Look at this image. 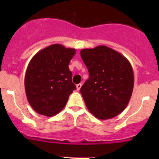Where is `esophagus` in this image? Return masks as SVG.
I'll use <instances>...</instances> for the list:
<instances>
[{
    "label": "esophagus",
    "instance_id": "esophagus-1",
    "mask_svg": "<svg viewBox=\"0 0 159 159\" xmlns=\"http://www.w3.org/2000/svg\"><path fill=\"white\" fill-rule=\"evenodd\" d=\"M76 87H77V90H79L81 87V84H78L76 85Z\"/></svg>",
    "mask_w": 159,
    "mask_h": 159
}]
</instances>
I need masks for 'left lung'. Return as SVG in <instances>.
I'll use <instances>...</instances> for the list:
<instances>
[{"mask_svg": "<svg viewBox=\"0 0 159 159\" xmlns=\"http://www.w3.org/2000/svg\"><path fill=\"white\" fill-rule=\"evenodd\" d=\"M81 56L90 77L81 88L87 109L100 120L111 119L126 107L134 87L132 65L105 45L84 48Z\"/></svg>", "mask_w": 159, "mask_h": 159, "instance_id": "1", "label": "left lung"}]
</instances>
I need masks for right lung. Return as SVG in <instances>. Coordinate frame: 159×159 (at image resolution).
<instances>
[{
    "label": "right lung",
    "mask_w": 159,
    "mask_h": 159,
    "mask_svg": "<svg viewBox=\"0 0 159 159\" xmlns=\"http://www.w3.org/2000/svg\"><path fill=\"white\" fill-rule=\"evenodd\" d=\"M75 49L54 44L33 57L25 78L27 101L36 112L52 116L63 110L76 89L69 64Z\"/></svg>",
    "instance_id": "right-lung-1"
}]
</instances>
